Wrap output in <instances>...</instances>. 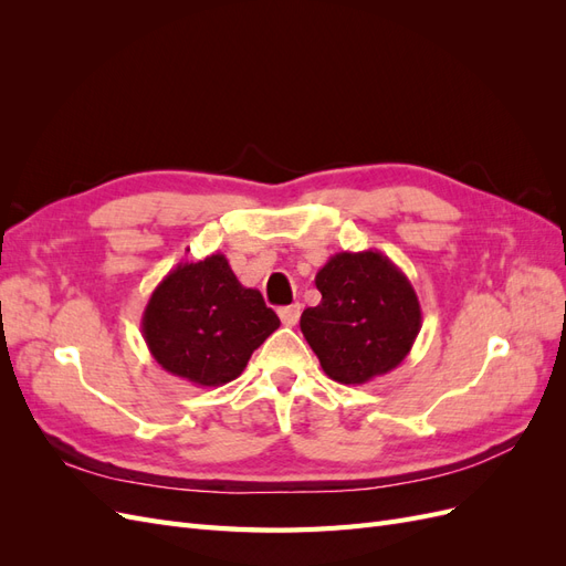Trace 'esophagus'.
Returning <instances> with one entry per match:
<instances>
[{"instance_id":"obj_1","label":"esophagus","mask_w":566,"mask_h":566,"mask_svg":"<svg viewBox=\"0 0 566 566\" xmlns=\"http://www.w3.org/2000/svg\"><path fill=\"white\" fill-rule=\"evenodd\" d=\"M300 314H302V304L295 302L290 306H283V310H279V316L283 321V325H295L300 321Z\"/></svg>"}]
</instances>
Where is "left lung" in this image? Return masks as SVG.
<instances>
[{"mask_svg":"<svg viewBox=\"0 0 566 566\" xmlns=\"http://www.w3.org/2000/svg\"><path fill=\"white\" fill-rule=\"evenodd\" d=\"M318 306L304 310L302 335L323 373L342 385H366L410 354L422 312L413 285L378 250L337 252L316 273Z\"/></svg>","mask_w":566,"mask_h":566,"instance_id":"8db88e82","label":"left lung"}]
</instances>
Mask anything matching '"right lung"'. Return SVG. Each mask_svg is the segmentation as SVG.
Listing matches in <instances>:
<instances>
[{
    "mask_svg": "<svg viewBox=\"0 0 566 566\" xmlns=\"http://www.w3.org/2000/svg\"><path fill=\"white\" fill-rule=\"evenodd\" d=\"M279 325L260 290L238 281L217 252L167 273L146 304L142 335L163 370L196 387H221Z\"/></svg>",
    "mask_w": 566,
    "mask_h": 566,
    "instance_id": "add662e5",
    "label": "right lung"
}]
</instances>
